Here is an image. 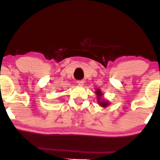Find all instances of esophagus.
<instances>
[{
  "label": "esophagus",
  "mask_w": 160,
  "mask_h": 160,
  "mask_svg": "<svg viewBox=\"0 0 160 160\" xmlns=\"http://www.w3.org/2000/svg\"><path fill=\"white\" fill-rule=\"evenodd\" d=\"M77 84H78L79 86H83V83H84V80H77Z\"/></svg>",
  "instance_id": "esophagus-1"
}]
</instances>
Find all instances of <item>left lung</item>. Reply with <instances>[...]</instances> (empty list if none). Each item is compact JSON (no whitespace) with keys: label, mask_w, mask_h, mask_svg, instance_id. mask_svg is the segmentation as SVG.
<instances>
[{"label":"left lung","mask_w":160,"mask_h":160,"mask_svg":"<svg viewBox=\"0 0 160 160\" xmlns=\"http://www.w3.org/2000/svg\"><path fill=\"white\" fill-rule=\"evenodd\" d=\"M96 94L97 95V99H98L97 102L100 106L103 107V108H106V107H107L108 105H109V103H108V101H106V100L102 99V96L103 94L99 89H96Z\"/></svg>","instance_id":"left-lung-1"}]
</instances>
